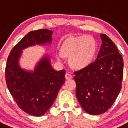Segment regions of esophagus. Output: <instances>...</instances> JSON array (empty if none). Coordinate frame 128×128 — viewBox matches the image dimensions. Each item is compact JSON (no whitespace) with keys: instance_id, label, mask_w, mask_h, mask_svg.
I'll use <instances>...</instances> for the list:
<instances>
[{"instance_id":"34e87169","label":"esophagus","mask_w":128,"mask_h":128,"mask_svg":"<svg viewBox=\"0 0 128 128\" xmlns=\"http://www.w3.org/2000/svg\"><path fill=\"white\" fill-rule=\"evenodd\" d=\"M72 78V75L70 73H67L65 74V78H66L67 80L71 79Z\"/></svg>"}]
</instances>
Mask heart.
Returning a JSON list of instances; mask_svg holds the SVG:
<instances>
[{"instance_id":"obj_1","label":"heart","mask_w":128,"mask_h":128,"mask_svg":"<svg viewBox=\"0 0 128 128\" xmlns=\"http://www.w3.org/2000/svg\"><path fill=\"white\" fill-rule=\"evenodd\" d=\"M60 52L70 58V64L74 69L82 70L91 65L97 52V42L89 35L70 37L65 40L60 47ZM58 60H61L57 55Z\"/></svg>"}]
</instances>
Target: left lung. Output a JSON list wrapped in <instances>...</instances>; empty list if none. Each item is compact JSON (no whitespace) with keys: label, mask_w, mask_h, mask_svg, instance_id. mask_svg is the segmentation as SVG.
I'll use <instances>...</instances> for the list:
<instances>
[{"label":"left lung","mask_w":128,"mask_h":128,"mask_svg":"<svg viewBox=\"0 0 128 128\" xmlns=\"http://www.w3.org/2000/svg\"><path fill=\"white\" fill-rule=\"evenodd\" d=\"M100 50L95 62L74 72L76 98L87 113L100 114L108 110L122 88L124 60L106 34H101Z\"/></svg>","instance_id":"1"}]
</instances>
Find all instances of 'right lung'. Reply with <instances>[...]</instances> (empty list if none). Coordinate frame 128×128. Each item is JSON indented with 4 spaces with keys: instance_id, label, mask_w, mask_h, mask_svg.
Here are the masks:
<instances>
[{
    "instance_id": "add662e5",
    "label": "right lung",
    "mask_w": 128,
    "mask_h": 128,
    "mask_svg": "<svg viewBox=\"0 0 128 128\" xmlns=\"http://www.w3.org/2000/svg\"><path fill=\"white\" fill-rule=\"evenodd\" d=\"M52 31L40 29L30 31L11 50L5 68L7 88L20 108L28 114L42 116L48 110L65 82V70H54L48 56L43 57L34 72L20 67L22 50L35 44L52 42Z\"/></svg>"
}]
</instances>
